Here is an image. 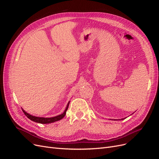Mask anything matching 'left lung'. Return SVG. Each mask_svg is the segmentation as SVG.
<instances>
[{"label":"left lung","mask_w":159,"mask_h":159,"mask_svg":"<svg viewBox=\"0 0 159 159\" xmlns=\"http://www.w3.org/2000/svg\"><path fill=\"white\" fill-rule=\"evenodd\" d=\"M124 119H125V118H124ZM124 119H121V120H123ZM120 120H121V119H120Z\"/></svg>","instance_id":"obj_1"}]
</instances>
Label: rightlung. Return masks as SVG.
I'll return each instance as SVG.
<instances>
[{"instance_id": "obj_1", "label": "right lung", "mask_w": 159, "mask_h": 159, "mask_svg": "<svg viewBox=\"0 0 159 159\" xmlns=\"http://www.w3.org/2000/svg\"><path fill=\"white\" fill-rule=\"evenodd\" d=\"M69 104H70V102H68V105H67V107L65 109V111H64L63 113H61L59 115H57V116L55 117H36V116H34V115H32L29 113H28L27 112H26L25 110L23 109H22V111L23 113L25 114L26 116L28 118L30 119L32 121L38 123H42V124H48V123H54L55 121H60V119H61L62 118H64V117L66 115V111L68 109V106H69Z\"/></svg>"}]
</instances>
